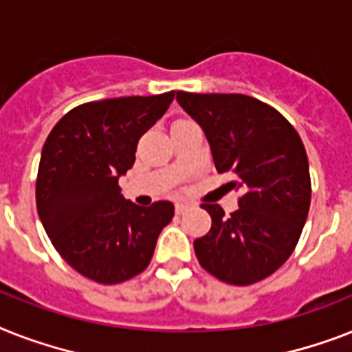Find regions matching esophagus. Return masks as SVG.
<instances>
[{
	"instance_id": "1",
	"label": "esophagus",
	"mask_w": 352,
	"mask_h": 352,
	"mask_svg": "<svg viewBox=\"0 0 352 352\" xmlns=\"http://www.w3.org/2000/svg\"><path fill=\"white\" fill-rule=\"evenodd\" d=\"M186 210H190V204H184V202H177L175 204V213L177 215H182Z\"/></svg>"
}]
</instances>
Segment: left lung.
<instances>
[{
	"label": "left lung",
	"instance_id": "1",
	"mask_svg": "<svg viewBox=\"0 0 352 352\" xmlns=\"http://www.w3.org/2000/svg\"><path fill=\"white\" fill-rule=\"evenodd\" d=\"M177 101L204 131L217 171H231L230 186L242 190L230 219L219 204H202L211 230L193 242L197 258L226 284H255L289 258L309 213L302 139L280 111L255 97L177 92Z\"/></svg>",
	"mask_w": 352,
	"mask_h": 352
}]
</instances>
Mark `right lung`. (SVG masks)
I'll return each instance as SVG.
<instances>
[{"instance_id":"right-lung-1","label":"right lung","mask_w":352,"mask_h":352,"mask_svg":"<svg viewBox=\"0 0 352 352\" xmlns=\"http://www.w3.org/2000/svg\"><path fill=\"white\" fill-rule=\"evenodd\" d=\"M175 92L117 97L76 107L52 128L37 170L36 204L57 253L99 284H119L150 264L173 204L126 201L119 177L135 162L137 142Z\"/></svg>"}]
</instances>
